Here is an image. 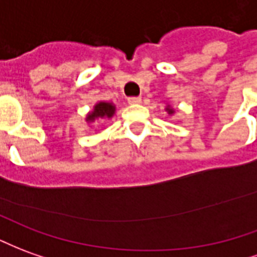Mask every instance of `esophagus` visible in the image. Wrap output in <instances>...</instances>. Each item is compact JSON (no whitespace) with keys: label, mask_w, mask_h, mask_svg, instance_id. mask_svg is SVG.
Segmentation results:
<instances>
[{"label":"esophagus","mask_w":257,"mask_h":257,"mask_svg":"<svg viewBox=\"0 0 257 257\" xmlns=\"http://www.w3.org/2000/svg\"><path fill=\"white\" fill-rule=\"evenodd\" d=\"M142 101L141 97H129L128 98V103L129 104H139Z\"/></svg>","instance_id":"obj_1"}]
</instances>
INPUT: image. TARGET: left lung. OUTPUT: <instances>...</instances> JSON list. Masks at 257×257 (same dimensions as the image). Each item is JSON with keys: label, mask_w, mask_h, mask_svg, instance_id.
I'll list each match as a JSON object with an SVG mask.
<instances>
[{"label": "left lung", "mask_w": 257, "mask_h": 257, "mask_svg": "<svg viewBox=\"0 0 257 257\" xmlns=\"http://www.w3.org/2000/svg\"><path fill=\"white\" fill-rule=\"evenodd\" d=\"M167 111H168V114H172V112H174V110H172V108H170V107H167Z\"/></svg>", "instance_id": "obj_1"}]
</instances>
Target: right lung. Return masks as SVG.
Segmentation results:
<instances>
[{"instance_id":"obj_1","label":"right lung","mask_w":257,"mask_h":257,"mask_svg":"<svg viewBox=\"0 0 257 257\" xmlns=\"http://www.w3.org/2000/svg\"><path fill=\"white\" fill-rule=\"evenodd\" d=\"M115 114V105L112 103H107V101H100L94 105L93 111H90L87 116H86V121L87 122H94L96 119H105V118H111V116Z\"/></svg>"}]
</instances>
